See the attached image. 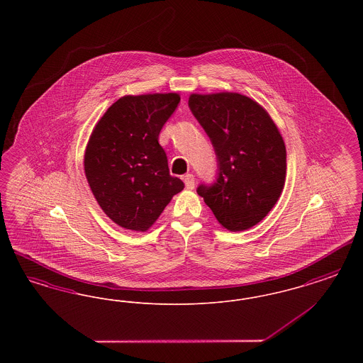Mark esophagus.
<instances>
[{
	"instance_id": "1",
	"label": "esophagus",
	"mask_w": 363,
	"mask_h": 363,
	"mask_svg": "<svg viewBox=\"0 0 363 363\" xmlns=\"http://www.w3.org/2000/svg\"><path fill=\"white\" fill-rule=\"evenodd\" d=\"M184 182H185V186H186V189H194V175L193 174H186L185 177H184Z\"/></svg>"
}]
</instances>
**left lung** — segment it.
<instances>
[{"instance_id":"8db88e82","label":"left lung","mask_w":363,"mask_h":363,"mask_svg":"<svg viewBox=\"0 0 363 363\" xmlns=\"http://www.w3.org/2000/svg\"><path fill=\"white\" fill-rule=\"evenodd\" d=\"M189 107L211 138L219 178L197 193L219 225L245 231L261 222L286 182V145L269 113L238 92L190 94Z\"/></svg>"}]
</instances>
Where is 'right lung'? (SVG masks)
<instances>
[{"instance_id": "add662e5", "label": "right lung", "mask_w": 363, "mask_h": 363, "mask_svg": "<svg viewBox=\"0 0 363 363\" xmlns=\"http://www.w3.org/2000/svg\"><path fill=\"white\" fill-rule=\"evenodd\" d=\"M179 94L125 95L94 126L84 152L88 185L104 213L125 230H150L185 188L172 177L159 133Z\"/></svg>"}]
</instances>
